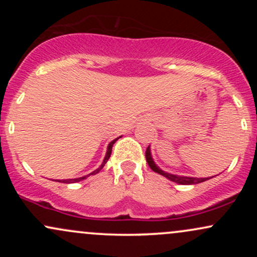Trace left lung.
Returning a JSON list of instances; mask_svg holds the SVG:
<instances>
[{
  "instance_id": "8db88e82",
  "label": "left lung",
  "mask_w": 257,
  "mask_h": 257,
  "mask_svg": "<svg viewBox=\"0 0 257 257\" xmlns=\"http://www.w3.org/2000/svg\"><path fill=\"white\" fill-rule=\"evenodd\" d=\"M146 161L147 163H149V166L153 172L161 174V175L166 176L170 180V181H174L176 182V184H180V185H196V184H199V182H203V181H206V180H209L210 178H187V176H179V175H173V174H169V173H164L163 170H161L159 168L156 166L155 162H153V159L151 157V152H150V146L146 149Z\"/></svg>"
}]
</instances>
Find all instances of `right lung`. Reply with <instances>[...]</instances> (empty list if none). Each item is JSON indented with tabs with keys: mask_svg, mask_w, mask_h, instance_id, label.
<instances>
[{
	"mask_svg": "<svg viewBox=\"0 0 257 257\" xmlns=\"http://www.w3.org/2000/svg\"><path fill=\"white\" fill-rule=\"evenodd\" d=\"M119 138H117V139H114V140H112L110 144H108V147H107V152H106V156H105V158H104V162H102V164L101 166H100V168H98V169L96 170H94L93 173L91 174H89V175H94V174H96V173H99L100 170L102 169V167L105 166L106 164V162L108 161V158H110V156H111V151H112V146H113V144L116 143L117 140H118ZM89 175H87V176H89ZM87 176H82V178H78V179H69V180H60V181L59 182H64V184H72V182H78V181H81V180H84V179H87Z\"/></svg>",
	"mask_w": 257,
	"mask_h": 257,
	"instance_id": "obj_1",
	"label": "right lung"
}]
</instances>
